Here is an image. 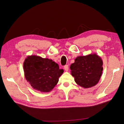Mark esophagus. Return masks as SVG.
Instances as JSON below:
<instances>
[{
    "mask_svg": "<svg viewBox=\"0 0 124 124\" xmlns=\"http://www.w3.org/2000/svg\"><path fill=\"white\" fill-rule=\"evenodd\" d=\"M64 69L66 71H68L69 70V67L68 65H66L64 66Z\"/></svg>",
    "mask_w": 124,
    "mask_h": 124,
    "instance_id": "1",
    "label": "esophagus"
}]
</instances>
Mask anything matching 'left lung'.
<instances>
[{
  "label": "left lung",
  "instance_id": "left-lung-1",
  "mask_svg": "<svg viewBox=\"0 0 124 124\" xmlns=\"http://www.w3.org/2000/svg\"><path fill=\"white\" fill-rule=\"evenodd\" d=\"M102 65V59L95 53L78 56L70 65L71 74L78 85L84 88H90L99 81Z\"/></svg>",
  "mask_w": 124,
  "mask_h": 124
}]
</instances>
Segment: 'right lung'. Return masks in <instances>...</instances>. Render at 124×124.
Returning a JSON list of instances; mask_svg holds the SVG:
<instances>
[{
  "instance_id": "1",
  "label": "right lung",
  "mask_w": 124,
  "mask_h": 124,
  "mask_svg": "<svg viewBox=\"0 0 124 124\" xmlns=\"http://www.w3.org/2000/svg\"><path fill=\"white\" fill-rule=\"evenodd\" d=\"M23 69L26 80L33 89L42 93L51 92L63 72L52 59L36 55L25 58Z\"/></svg>"
}]
</instances>
